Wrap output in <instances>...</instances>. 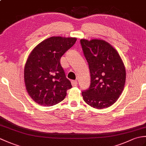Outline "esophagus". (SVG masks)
<instances>
[{
	"label": "esophagus",
	"mask_w": 146,
	"mask_h": 146,
	"mask_svg": "<svg viewBox=\"0 0 146 146\" xmlns=\"http://www.w3.org/2000/svg\"><path fill=\"white\" fill-rule=\"evenodd\" d=\"M71 85H72L73 86H76L78 85V82H77L76 80H72V81H71Z\"/></svg>",
	"instance_id": "obj_1"
}]
</instances>
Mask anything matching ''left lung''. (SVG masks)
<instances>
[{
	"mask_svg": "<svg viewBox=\"0 0 146 146\" xmlns=\"http://www.w3.org/2000/svg\"><path fill=\"white\" fill-rule=\"evenodd\" d=\"M91 76L90 88L82 92L85 103L97 109L110 107L124 88L126 72L119 52L102 39L80 40Z\"/></svg>",
	"mask_w": 146,
	"mask_h": 146,
	"instance_id": "obj_1",
	"label": "left lung"
}]
</instances>
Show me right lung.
Listing matches in <instances>:
<instances>
[{
	"label": "right lung",
	"instance_id": "1",
	"mask_svg": "<svg viewBox=\"0 0 146 146\" xmlns=\"http://www.w3.org/2000/svg\"><path fill=\"white\" fill-rule=\"evenodd\" d=\"M76 41V38L52 36L31 52L24 66V78L27 93L37 104L46 107L58 104L72 87L60 59Z\"/></svg>",
	"mask_w": 146,
	"mask_h": 146
}]
</instances>
